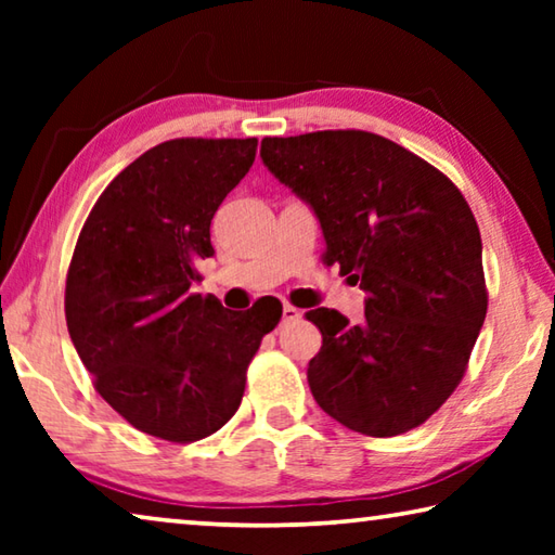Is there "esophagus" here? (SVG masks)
Wrapping results in <instances>:
<instances>
[{
  "mask_svg": "<svg viewBox=\"0 0 555 555\" xmlns=\"http://www.w3.org/2000/svg\"><path fill=\"white\" fill-rule=\"evenodd\" d=\"M298 318H300V311L294 306H284V311H281V323H284V325L298 321Z\"/></svg>",
  "mask_w": 555,
  "mask_h": 555,
  "instance_id": "obj_1",
  "label": "esophagus"
}]
</instances>
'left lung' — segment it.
Masks as SVG:
<instances>
[{"instance_id": "left-lung-1", "label": "left lung", "mask_w": 555, "mask_h": 555, "mask_svg": "<svg viewBox=\"0 0 555 555\" xmlns=\"http://www.w3.org/2000/svg\"><path fill=\"white\" fill-rule=\"evenodd\" d=\"M271 173L321 220L323 261L367 294L364 321L315 308L308 384L357 434L401 436L463 382L487 315L482 240L450 178L391 139L325 129L261 139Z\"/></svg>"}]
</instances>
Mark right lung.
Returning <instances> with one entry per match:
<instances>
[{"label": "right lung", "mask_w": 555, "mask_h": 555, "mask_svg": "<svg viewBox=\"0 0 555 555\" xmlns=\"http://www.w3.org/2000/svg\"><path fill=\"white\" fill-rule=\"evenodd\" d=\"M257 156V139H171L92 205L65 276V321L95 391L142 434L193 443L240 409L261 337L281 313L228 311L193 294L215 255L210 222Z\"/></svg>", "instance_id": "obj_1"}]
</instances>
